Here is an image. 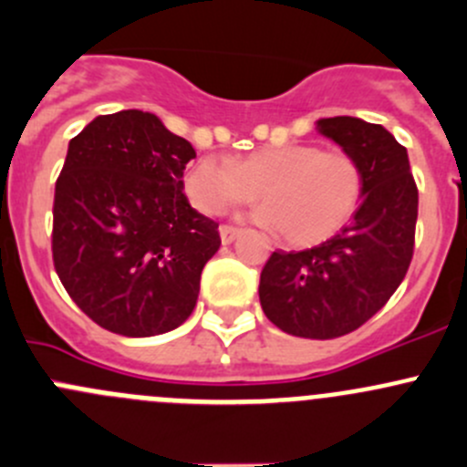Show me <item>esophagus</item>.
<instances>
[{
    "label": "esophagus",
    "mask_w": 467,
    "mask_h": 467,
    "mask_svg": "<svg viewBox=\"0 0 467 467\" xmlns=\"http://www.w3.org/2000/svg\"><path fill=\"white\" fill-rule=\"evenodd\" d=\"M219 233H221V242H223V244H233L234 239H237L239 234H242V230L234 228V225H221Z\"/></svg>",
    "instance_id": "obj_1"
}]
</instances>
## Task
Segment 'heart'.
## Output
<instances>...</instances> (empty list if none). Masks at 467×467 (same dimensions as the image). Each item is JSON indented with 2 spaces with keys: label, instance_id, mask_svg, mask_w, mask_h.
Instances as JSON below:
<instances>
[{
  "label": "heart",
  "instance_id": "1",
  "mask_svg": "<svg viewBox=\"0 0 467 467\" xmlns=\"http://www.w3.org/2000/svg\"><path fill=\"white\" fill-rule=\"evenodd\" d=\"M363 169L344 150L285 143L251 152L237 164L202 157L184 175L196 210L221 214L239 202H265L257 223L280 230L294 246H315L337 234L363 201Z\"/></svg>",
  "mask_w": 467,
  "mask_h": 467
}]
</instances>
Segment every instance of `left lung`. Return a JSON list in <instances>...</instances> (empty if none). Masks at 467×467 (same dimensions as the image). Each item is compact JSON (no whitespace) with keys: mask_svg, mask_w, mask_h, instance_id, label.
Segmentation results:
<instances>
[{"mask_svg":"<svg viewBox=\"0 0 467 467\" xmlns=\"http://www.w3.org/2000/svg\"><path fill=\"white\" fill-rule=\"evenodd\" d=\"M319 134L356 157L363 201L342 233L306 251H275L260 275L266 319L296 337L333 339L360 328L409 271L418 187L409 152L383 125L354 116L317 120Z\"/></svg>","mask_w":467,"mask_h":467,"instance_id":"8db88e82","label":"left lung"}]
</instances>
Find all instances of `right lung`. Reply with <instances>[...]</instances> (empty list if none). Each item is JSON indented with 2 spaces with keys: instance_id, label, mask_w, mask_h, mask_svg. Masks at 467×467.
<instances>
[{
  "instance_id": "right-lung-1",
  "label": "right lung",
  "mask_w": 467,
  "mask_h": 467,
  "mask_svg": "<svg viewBox=\"0 0 467 467\" xmlns=\"http://www.w3.org/2000/svg\"><path fill=\"white\" fill-rule=\"evenodd\" d=\"M193 157L187 139L139 109L98 116L67 143L54 189V269L111 333H169L196 307L221 237L182 192Z\"/></svg>"
}]
</instances>
